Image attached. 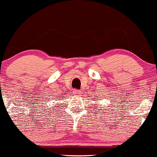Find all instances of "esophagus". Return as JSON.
Returning a JSON list of instances; mask_svg holds the SVG:
<instances>
[{"mask_svg": "<svg viewBox=\"0 0 157 157\" xmlns=\"http://www.w3.org/2000/svg\"><path fill=\"white\" fill-rule=\"evenodd\" d=\"M74 93H75V95H80L81 93H82V91L79 90H74Z\"/></svg>", "mask_w": 157, "mask_h": 157, "instance_id": "34e87169", "label": "esophagus"}]
</instances>
